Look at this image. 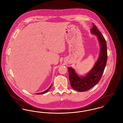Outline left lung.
Instances as JSON below:
<instances>
[{"label":"left lung","mask_w":123,"mask_h":123,"mask_svg":"<svg viewBox=\"0 0 123 123\" xmlns=\"http://www.w3.org/2000/svg\"><path fill=\"white\" fill-rule=\"evenodd\" d=\"M91 31L97 36L100 46L99 56L94 66L85 77H79L73 68H68L71 86L75 90L80 92L89 90L98 83L107 62V51L105 38L94 24Z\"/></svg>","instance_id":"8db88e82"}]
</instances>
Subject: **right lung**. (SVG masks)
Instances as JSON below:
<instances>
[{
    "instance_id": "add662e5",
    "label": "right lung",
    "mask_w": 123,
    "mask_h": 123,
    "mask_svg": "<svg viewBox=\"0 0 123 123\" xmlns=\"http://www.w3.org/2000/svg\"><path fill=\"white\" fill-rule=\"evenodd\" d=\"M51 85L50 87L48 89H47L46 91H44L43 92H40V93H36L37 94H44V93H46L47 92H48L49 91V90L50 89V88H51Z\"/></svg>"
}]
</instances>
